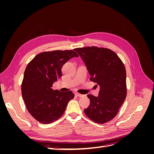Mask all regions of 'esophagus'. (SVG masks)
<instances>
[{"label":"esophagus","mask_w":154,"mask_h":154,"mask_svg":"<svg viewBox=\"0 0 154 154\" xmlns=\"http://www.w3.org/2000/svg\"><path fill=\"white\" fill-rule=\"evenodd\" d=\"M75 95H76V96H78V97H80L84 96V95L81 94H80V93H78V92H76V93H75Z\"/></svg>","instance_id":"1"}]
</instances>
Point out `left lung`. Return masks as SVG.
I'll return each mask as SVG.
<instances>
[{"label": "left lung", "instance_id": "1", "mask_svg": "<svg viewBox=\"0 0 154 154\" xmlns=\"http://www.w3.org/2000/svg\"><path fill=\"white\" fill-rule=\"evenodd\" d=\"M74 50L84 62L91 81L100 88L98 96L87 95L90 105L85 114L97 123L109 122L117 115L127 96L124 64L116 53L106 48L93 46Z\"/></svg>", "mask_w": 154, "mask_h": 154}]
</instances>
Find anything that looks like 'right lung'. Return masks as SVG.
I'll return each mask as SVG.
<instances>
[{
	"mask_svg": "<svg viewBox=\"0 0 154 154\" xmlns=\"http://www.w3.org/2000/svg\"><path fill=\"white\" fill-rule=\"evenodd\" d=\"M78 54L72 50L53 51L37 54L27 64L22 83V95L27 109L36 121L49 124L64 113L72 91L60 92L51 88L62 77V67Z\"/></svg>",
	"mask_w": 154,
	"mask_h": 154,
	"instance_id": "1",
	"label": "right lung"
}]
</instances>
